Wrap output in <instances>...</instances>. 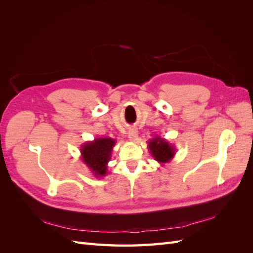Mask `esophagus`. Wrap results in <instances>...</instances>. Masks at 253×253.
I'll list each match as a JSON object with an SVG mask.
<instances>
[{
  "mask_svg": "<svg viewBox=\"0 0 253 253\" xmlns=\"http://www.w3.org/2000/svg\"><path fill=\"white\" fill-rule=\"evenodd\" d=\"M128 138L129 140L135 141L137 138H138V131L136 128H131L128 131Z\"/></svg>",
  "mask_w": 253,
  "mask_h": 253,
  "instance_id": "obj_1",
  "label": "esophagus"
}]
</instances>
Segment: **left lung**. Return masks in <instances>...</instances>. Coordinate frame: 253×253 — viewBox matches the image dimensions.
Here are the masks:
<instances>
[{
    "label": "left lung",
    "instance_id": "left-lung-1",
    "mask_svg": "<svg viewBox=\"0 0 253 253\" xmlns=\"http://www.w3.org/2000/svg\"><path fill=\"white\" fill-rule=\"evenodd\" d=\"M148 148L152 157L160 165L170 163L175 156V148L169 141L160 136H155L148 141Z\"/></svg>",
    "mask_w": 253,
    "mask_h": 253
}]
</instances>
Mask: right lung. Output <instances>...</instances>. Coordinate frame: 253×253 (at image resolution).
<instances>
[{
	"mask_svg": "<svg viewBox=\"0 0 253 253\" xmlns=\"http://www.w3.org/2000/svg\"><path fill=\"white\" fill-rule=\"evenodd\" d=\"M115 144L116 140L111 137H99L81 145V160L95 177H104L108 173V164Z\"/></svg>",
	"mask_w": 253,
	"mask_h": 253,
	"instance_id": "1",
	"label": "right lung"
}]
</instances>
